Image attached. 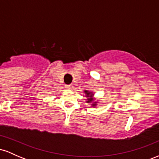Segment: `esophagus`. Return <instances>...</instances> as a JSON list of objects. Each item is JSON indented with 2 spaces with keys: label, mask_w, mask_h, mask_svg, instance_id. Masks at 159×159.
I'll list each match as a JSON object with an SVG mask.
<instances>
[{
  "label": "esophagus",
  "mask_w": 159,
  "mask_h": 159,
  "mask_svg": "<svg viewBox=\"0 0 159 159\" xmlns=\"http://www.w3.org/2000/svg\"><path fill=\"white\" fill-rule=\"evenodd\" d=\"M65 87L66 89H68V90H71V89H72V87H73V86L72 84H69V85H65Z\"/></svg>",
  "instance_id": "obj_1"
}]
</instances>
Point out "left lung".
Wrapping results in <instances>:
<instances>
[{"instance_id":"obj_1","label":"left lung","mask_w":159,"mask_h":159,"mask_svg":"<svg viewBox=\"0 0 159 159\" xmlns=\"http://www.w3.org/2000/svg\"><path fill=\"white\" fill-rule=\"evenodd\" d=\"M84 92L85 93V97H87V101H86V102L91 104V106L96 107L98 104V101H95V98L93 97V93L88 90H84Z\"/></svg>"}]
</instances>
